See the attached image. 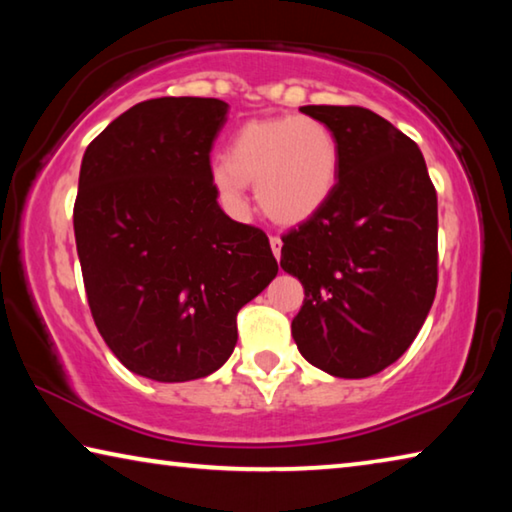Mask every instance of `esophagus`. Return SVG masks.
<instances>
[{
  "label": "esophagus",
  "instance_id": "esophagus-1",
  "mask_svg": "<svg viewBox=\"0 0 512 512\" xmlns=\"http://www.w3.org/2000/svg\"><path fill=\"white\" fill-rule=\"evenodd\" d=\"M268 241H271V250H273V255H275V259H280L282 257V239L280 237H271V239H268Z\"/></svg>",
  "mask_w": 512,
  "mask_h": 512
}]
</instances>
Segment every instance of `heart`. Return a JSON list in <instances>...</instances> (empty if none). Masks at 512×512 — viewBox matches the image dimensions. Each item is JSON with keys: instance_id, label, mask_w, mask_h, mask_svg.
<instances>
[{"instance_id": "1", "label": "heart", "mask_w": 512, "mask_h": 512, "mask_svg": "<svg viewBox=\"0 0 512 512\" xmlns=\"http://www.w3.org/2000/svg\"><path fill=\"white\" fill-rule=\"evenodd\" d=\"M341 151L332 128L314 117L253 119L237 128L212 185L221 203L241 212L246 185L268 219L293 225L307 221L334 194Z\"/></svg>"}]
</instances>
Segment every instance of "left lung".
Instances as JSON below:
<instances>
[{
    "label": "left lung",
    "mask_w": 512,
    "mask_h": 512,
    "mask_svg": "<svg viewBox=\"0 0 512 512\" xmlns=\"http://www.w3.org/2000/svg\"><path fill=\"white\" fill-rule=\"evenodd\" d=\"M332 128L339 183L282 237L305 300L291 323L311 366L343 379L384 370L418 336L438 287V196L411 137L361 106H302Z\"/></svg>",
    "instance_id": "8db88e82"
}]
</instances>
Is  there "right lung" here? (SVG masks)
<instances>
[{"instance_id": "right-lung-1", "label": "right lung", "mask_w": 512, "mask_h": 512, "mask_svg": "<svg viewBox=\"0 0 512 512\" xmlns=\"http://www.w3.org/2000/svg\"><path fill=\"white\" fill-rule=\"evenodd\" d=\"M228 103L160 97L85 149L74 235L103 341L128 370L189 381L237 345V314L277 275L264 230L216 203L210 151Z\"/></svg>"}]
</instances>
